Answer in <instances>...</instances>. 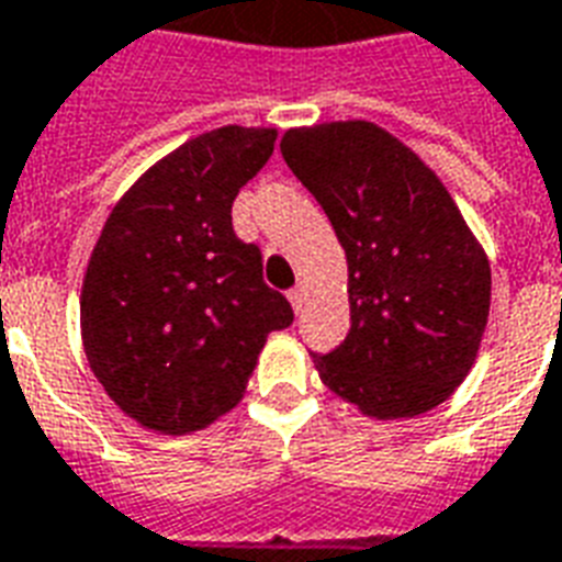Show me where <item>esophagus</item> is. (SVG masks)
Returning <instances> with one entry per match:
<instances>
[{
	"label": "esophagus",
	"instance_id": "esophagus-1",
	"mask_svg": "<svg viewBox=\"0 0 562 562\" xmlns=\"http://www.w3.org/2000/svg\"><path fill=\"white\" fill-rule=\"evenodd\" d=\"M286 299H290V305H293V311H302L305 308V299H308V290H305V284H296L290 293H286Z\"/></svg>",
	"mask_w": 562,
	"mask_h": 562
}]
</instances>
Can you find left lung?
Instances as JSON below:
<instances>
[{"label": "left lung", "instance_id": "obj_1", "mask_svg": "<svg viewBox=\"0 0 562 562\" xmlns=\"http://www.w3.org/2000/svg\"><path fill=\"white\" fill-rule=\"evenodd\" d=\"M281 155L317 196L347 254L350 331L314 366L374 419L443 404L476 362L491 266L419 155L374 122L290 128Z\"/></svg>", "mask_w": 562, "mask_h": 562}]
</instances>
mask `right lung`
I'll return each mask as SVG.
<instances>
[{"label": "right lung", "mask_w": 562, "mask_h": 562, "mask_svg": "<svg viewBox=\"0 0 562 562\" xmlns=\"http://www.w3.org/2000/svg\"><path fill=\"white\" fill-rule=\"evenodd\" d=\"M276 128L206 131L122 194L80 293V331L110 401L158 434H191L245 395L269 331L293 308L266 286L257 245L233 233L239 188L263 170Z\"/></svg>", "instance_id": "obj_1"}]
</instances>
